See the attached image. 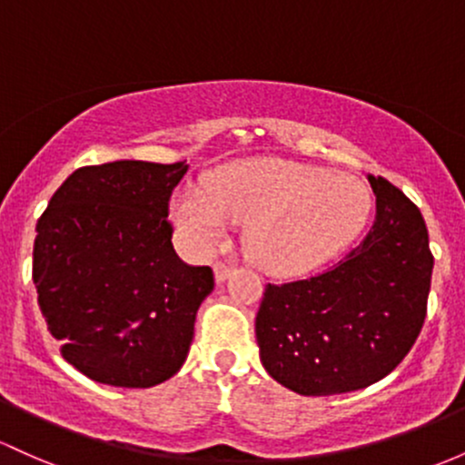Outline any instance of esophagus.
Returning a JSON list of instances; mask_svg holds the SVG:
<instances>
[{"label": "esophagus", "instance_id": "1", "mask_svg": "<svg viewBox=\"0 0 465 465\" xmlns=\"http://www.w3.org/2000/svg\"><path fill=\"white\" fill-rule=\"evenodd\" d=\"M233 272L232 264L227 262H216L213 264V275H216V282H224V280L229 278V273Z\"/></svg>", "mask_w": 465, "mask_h": 465}]
</instances>
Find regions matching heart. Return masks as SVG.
I'll return each mask as SVG.
<instances>
[{
  "label": "heart",
  "mask_w": 465,
  "mask_h": 465,
  "mask_svg": "<svg viewBox=\"0 0 465 465\" xmlns=\"http://www.w3.org/2000/svg\"><path fill=\"white\" fill-rule=\"evenodd\" d=\"M371 207L357 176L287 158L232 163L203 190L172 198V216L198 247H213L232 223H249V256L273 275L318 269L360 236Z\"/></svg>",
  "instance_id": "1"
}]
</instances>
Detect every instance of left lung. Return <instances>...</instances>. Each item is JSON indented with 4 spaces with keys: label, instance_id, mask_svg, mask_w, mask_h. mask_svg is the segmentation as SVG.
<instances>
[{
    "label": "left lung",
    "instance_id": "left-lung-1",
    "mask_svg": "<svg viewBox=\"0 0 465 465\" xmlns=\"http://www.w3.org/2000/svg\"><path fill=\"white\" fill-rule=\"evenodd\" d=\"M366 238L329 272L267 284L256 315L260 361L300 395L366 389L408 355L426 320L432 258L421 212L381 176Z\"/></svg>",
    "mask_w": 465,
    "mask_h": 465
}]
</instances>
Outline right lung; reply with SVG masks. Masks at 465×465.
I'll return each mask as SVG.
<instances>
[{
	"label": "right lung",
	"instance_id": "obj_1",
	"mask_svg": "<svg viewBox=\"0 0 465 465\" xmlns=\"http://www.w3.org/2000/svg\"><path fill=\"white\" fill-rule=\"evenodd\" d=\"M187 163L79 167L37 221L33 282L61 355L99 384L150 389L178 373L213 289L172 244L170 196Z\"/></svg>",
	"mask_w": 465,
	"mask_h": 465
}]
</instances>
